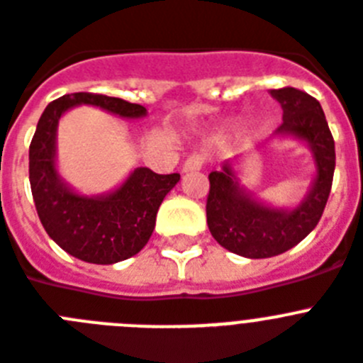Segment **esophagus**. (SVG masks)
<instances>
[{
  "label": "esophagus",
  "mask_w": 363,
  "mask_h": 363,
  "mask_svg": "<svg viewBox=\"0 0 363 363\" xmlns=\"http://www.w3.org/2000/svg\"><path fill=\"white\" fill-rule=\"evenodd\" d=\"M203 164H205V157H203V155H190V157L184 160V164H182V172H199L201 167H203Z\"/></svg>",
  "instance_id": "34e87169"
}]
</instances>
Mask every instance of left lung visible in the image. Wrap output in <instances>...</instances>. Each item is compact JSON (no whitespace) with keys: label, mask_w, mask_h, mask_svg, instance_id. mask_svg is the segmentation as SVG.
Wrapping results in <instances>:
<instances>
[{"label":"left lung","mask_w":363,"mask_h":363,"mask_svg":"<svg viewBox=\"0 0 363 363\" xmlns=\"http://www.w3.org/2000/svg\"><path fill=\"white\" fill-rule=\"evenodd\" d=\"M282 106V123L275 135L301 140L315 164L310 190L295 208H275L260 203L240 184L233 160L208 175L206 223L216 242L245 258H269L295 247L312 233L328 201L336 167L334 138L315 97L286 86L271 90Z\"/></svg>","instance_id":"obj_1"}]
</instances>
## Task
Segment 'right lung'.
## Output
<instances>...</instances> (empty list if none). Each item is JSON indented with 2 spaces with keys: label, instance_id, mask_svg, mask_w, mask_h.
I'll return each mask as SVG.
<instances>
[{
  "label": "right lung",
  "instance_id": "add662e5",
  "mask_svg": "<svg viewBox=\"0 0 363 363\" xmlns=\"http://www.w3.org/2000/svg\"><path fill=\"white\" fill-rule=\"evenodd\" d=\"M79 105L138 120L145 106L101 94H66L45 106L29 147V181L36 212L59 247L88 264H116L145 247L158 206L181 181L179 173L158 175L136 167L121 186L101 196H83L66 184L57 169V127L60 116Z\"/></svg>",
  "mask_w": 363,
  "mask_h": 363
}]
</instances>
